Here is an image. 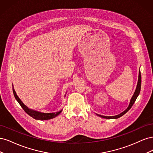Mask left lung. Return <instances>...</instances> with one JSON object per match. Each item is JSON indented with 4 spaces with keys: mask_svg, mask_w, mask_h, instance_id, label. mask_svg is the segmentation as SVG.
I'll return each instance as SVG.
<instances>
[{
    "mask_svg": "<svg viewBox=\"0 0 153 153\" xmlns=\"http://www.w3.org/2000/svg\"><path fill=\"white\" fill-rule=\"evenodd\" d=\"M140 89H141V73H140V71H139V75H138V83H137V88H136V90H135V93H134L133 96H132V98L130 100V103H129V105L128 106V107L125 110L124 112H123L122 113H121L119 115H115V116H103V115H98V116L100 117H101L103 118H105V119H117V118H119L120 117L123 116V115L124 114H126L128 111L131 108V106H133V105L134 104V103L135 102V101L137 98V97L138 96V94H139L140 93Z\"/></svg>",
    "mask_w": 153,
    "mask_h": 153,
    "instance_id": "8db88e82",
    "label": "left lung"
}]
</instances>
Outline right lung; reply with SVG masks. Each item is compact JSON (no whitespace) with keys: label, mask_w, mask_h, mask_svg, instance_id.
I'll list each match as a JSON object with an SVG mask.
<instances>
[{"label":"right lung","mask_w":153,"mask_h":153,"mask_svg":"<svg viewBox=\"0 0 153 153\" xmlns=\"http://www.w3.org/2000/svg\"><path fill=\"white\" fill-rule=\"evenodd\" d=\"M13 91L14 96H15V98H16L18 102L19 103V104L20 105L22 108L24 109L25 112L29 115H30V117H32V118H34L36 120H41V121H43V120H48V119H53L55 117H57V115L61 112L62 110L59 111V112H55V113H41L39 112H37V111H35V110H32L31 109H29L27 106H25L24 103H23V102L20 100V99L18 98V96L16 95V92L13 88Z\"/></svg>","instance_id":"right-lung-1"}]
</instances>
